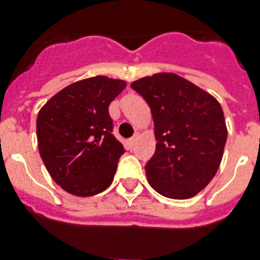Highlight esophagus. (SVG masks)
<instances>
[{
	"instance_id": "obj_1",
	"label": "esophagus",
	"mask_w": 260,
	"mask_h": 260,
	"mask_svg": "<svg viewBox=\"0 0 260 260\" xmlns=\"http://www.w3.org/2000/svg\"><path fill=\"white\" fill-rule=\"evenodd\" d=\"M139 137H140V134H136L134 137H131V139H129L131 147H132V145H135V144H136V141L139 140Z\"/></svg>"
}]
</instances>
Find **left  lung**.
Wrapping results in <instances>:
<instances>
[{"label": "left lung", "mask_w": 260, "mask_h": 260, "mask_svg": "<svg viewBox=\"0 0 260 260\" xmlns=\"http://www.w3.org/2000/svg\"><path fill=\"white\" fill-rule=\"evenodd\" d=\"M131 87L149 104L154 123L157 143L145 165L148 182L164 197H194L221 165L228 139L221 104L173 73L144 76Z\"/></svg>", "instance_id": "1"}]
</instances>
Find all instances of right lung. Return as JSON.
I'll return each instance as SVG.
<instances>
[{
	"label": "right lung",
	"instance_id": "right-lung-1",
	"mask_svg": "<svg viewBox=\"0 0 260 260\" xmlns=\"http://www.w3.org/2000/svg\"><path fill=\"white\" fill-rule=\"evenodd\" d=\"M125 80L98 75L56 92L37 117L39 154L51 178L67 193L91 197L112 184L125 152L112 134L111 102Z\"/></svg>",
	"mask_w": 260,
	"mask_h": 260
}]
</instances>
